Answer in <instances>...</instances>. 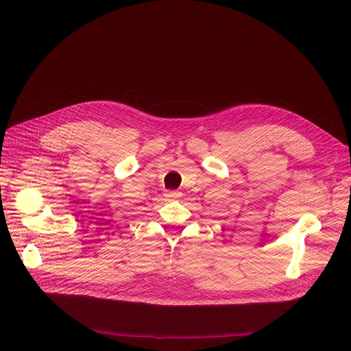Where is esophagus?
<instances>
[{
  "instance_id": "1",
  "label": "esophagus",
  "mask_w": 351,
  "mask_h": 351,
  "mask_svg": "<svg viewBox=\"0 0 351 351\" xmlns=\"http://www.w3.org/2000/svg\"><path fill=\"white\" fill-rule=\"evenodd\" d=\"M180 196H182V193L178 192V191H171V192H166V193H165V197L168 199V200H176V199H179Z\"/></svg>"
}]
</instances>
